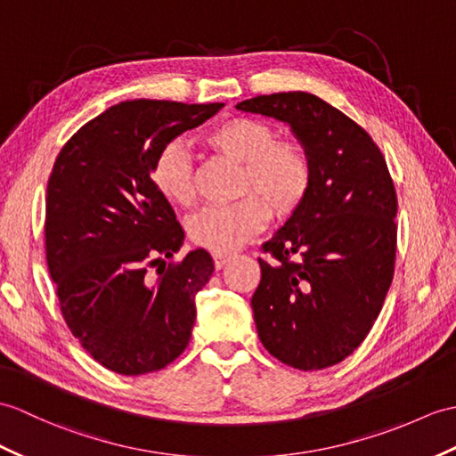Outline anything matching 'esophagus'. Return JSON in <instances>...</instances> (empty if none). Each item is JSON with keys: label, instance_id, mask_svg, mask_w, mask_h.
I'll use <instances>...</instances> for the list:
<instances>
[{"label": "esophagus", "instance_id": "obj_1", "mask_svg": "<svg viewBox=\"0 0 456 456\" xmlns=\"http://www.w3.org/2000/svg\"><path fill=\"white\" fill-rule=\"evenodd\" d=\"M231 260V256L229 254H214V264H216V268L217 270H221L224 266H227V262Z\"/></svg>", "mask_w": 456, "mask_h": 456}]
</instances>
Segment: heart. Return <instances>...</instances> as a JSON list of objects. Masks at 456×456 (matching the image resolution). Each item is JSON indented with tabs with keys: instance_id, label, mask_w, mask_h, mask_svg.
<instances>
[{
	"instance_id": "obj_1",
	"label": "heart",
	"mask_w": 456,
	"mask_h": 456,
	"mask_svg": "<svg viewBox=\"0 0 456 456\" xmlns=\"http://www.w3.org/2000/svg\"><path fill=\"white\" fill-rule=\"evenodd\" d=\"M211 150L242 165V192L247 196L229 206H209L188 219L186 231L194 245L214 254H229L268 224V208L276 217H289L301 208L313 184L309 153L299 142L276 140L268 124L235 116L206 134ZM151 180L168 202L188 206L194 200L192 161L180 143L159 150Z\"/></svg>"
}]
</instances>
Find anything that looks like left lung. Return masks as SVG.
I'll use <instances>...</instances> for the list:
<instances>
[{"label":"left lung","mask_w":456,"mask_h":456,"mask_svg":"<svg viewBox=\"0 0 456 456\" xmlns=\"http://www.w3.org/2000/svg\"><path fill=\"white\" fill-rule=\"evenodd\" d=\"M237 109L289 124L313 165L305 202L262 245L276 262L258 258V338L301 371L336 365L365 340L395 276L398 200L387 161L362 126L311 93L260 94Z\"/></svg>","instance_id":"obj_1"}]
</instances>
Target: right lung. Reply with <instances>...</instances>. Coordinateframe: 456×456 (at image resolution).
Wrapping results in <instances>:
<instances>
[{
  "label": "right lung",
  "mask_w": 456,
  "mask_h": 456,
  "mask_svg": "<svg viewBox=\"0 0 456 456\" xmlns=\"http://www.w3.org/2000/svg\"><path fill=\"white\" fill-rule=\"evenodd\" d=\"M224 107L124 101L81 126L56 157L46 188L48 272L71 334L114 373L159 371L190 342L196 293L214 260L198 248L150 276L184 240L151 167L163 145Z\"/></svg>",
  "instance_id": "1"
}]
</instances>
